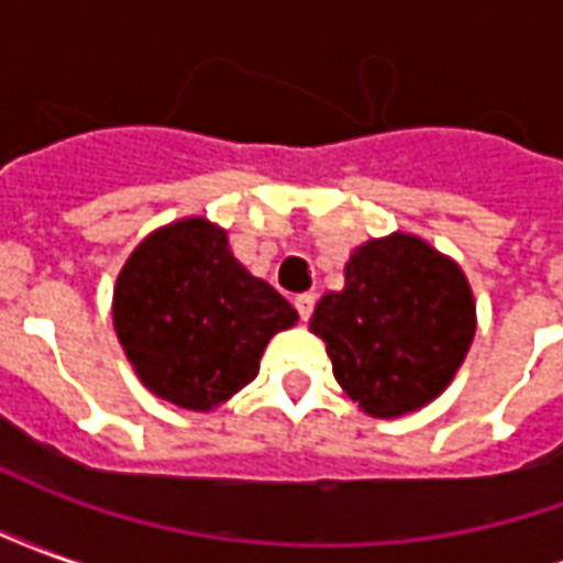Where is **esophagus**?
<instances>
[{
  "instance_id": "1",
  "label": "esophagus",
  "mask_w": 563,
  "mask_h": 563,
  "mask_svg": "<svg viewBox=\"0 0 563 563\" xmlns=\"http://www.w3.org/2000/svg\"><path fill=\"white\" fill-rule=\"evenodd\" d=\"M313 305H317V298L310 292H301V295H295V310H298V317L310 319V313H313Z\"/></svg>"
}]
</instances>
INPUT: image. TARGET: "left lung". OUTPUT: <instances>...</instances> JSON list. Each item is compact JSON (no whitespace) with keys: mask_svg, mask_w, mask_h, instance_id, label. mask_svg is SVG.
Returning <instances> with one entry per match:
<instances>
[{"mask_svg":"<svg viewBox=\"0 0 563 563\" xmlns=\"http://www.w3.org/2000/svg\"><path fill=\"white\" fill-rule=\"evenodd\" d=\"M310 331L325 341L341 389L367 416L398 419L455 379L476 334V301L455 258L391 232L355 246L343 289L319 298Z\"/></svg>","mask_w":563,"mask_h":563,"instance_id":"obj_1","label":"left lung"}]
</instances>
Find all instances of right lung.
<instances>
[{
  "label": "right lung",
  "mask_w": 563,
  "mask_h": 563,
  "mask_svg": "<svg viewBox=\"0 0 563 563\" xmlns=\"http://www.w3.org/2000/svg\"><path fill=\"white\" fill-rule=\"evenodd\" d=\"M111 313L141 383L196 413L244 389L271 338L298 322L295 307L234 258L229 232L205 217L168 222L129 253Z\"/></svg>",
  "instance_id": "1"
}]
</instances>
